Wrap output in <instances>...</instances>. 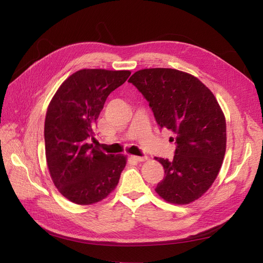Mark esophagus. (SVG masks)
Returning a JSON list of instances; mask_svg holds the SVG:
<instances>
[{
	"mask_svg": "<svg viewBox=\"0 0 263 263\" xmlns=\"http://www.w3.org/2000/svg\"><path fill=\"white\" fill-rule=\"evenodd\" d=\"M133 160H135V161H137V162H141V161H145L146 160V157H138V156H132L130 157Z\"/></svg>",
	"mask_w": 263,
	"mask_h": 263,
	"instance_id": "esophagus-1",
	"label": "esophagus"
}]
</instances>
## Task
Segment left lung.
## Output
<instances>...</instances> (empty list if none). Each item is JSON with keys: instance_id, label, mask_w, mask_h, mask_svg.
Wrapping results in <instances>:
<instances>
[{"instance_id": "left-lung-1", "label": "left lung", "mask_w": 263, "mask_h": 263, "mask_svg": "<svg viewBox=\"0 0 263 263\" xmlns=\"http://www.w3.org/2000/svg\"><path fill=\"white\" fill-rule=\"evenodd\" d=\"M142 94L160 129L174 134L173 159L156 158L164 178L156 192L173 204L201 197L216 179L226 150V121L214 94L197 78L176 69L135 72L128 80Z\"/></svg>"}]
</instances>
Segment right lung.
<instances>
[{
	"mask_svg": "<svg viewBox=\"0 0 263 263\" xmlns=\"http://www.w3.org/2000/svg\"><path fill=\"white\" fill-rule=\"evenodd\" d=\"M129 76L126 70H79L60 85L47 109V164L55 187L76 204L105 198L125 168L126 157L105 155L93 145L94 128L108 95Z\"/></svg>",
	"mask_w": 263,
	"mask_h": 263,
	"instance_id": "1",
	"label": "right lung"
}]
</instances>
